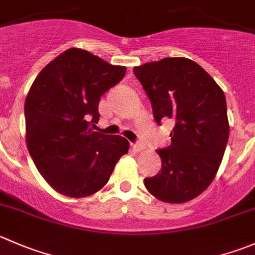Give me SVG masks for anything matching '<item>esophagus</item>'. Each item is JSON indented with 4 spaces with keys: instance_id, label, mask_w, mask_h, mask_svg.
<instances>
[{
    "instance_id": "1",
    "label": "esophagus",
    "mask_w": 255,
    "mask_h": 255,
    "mask_svg": "<svg viewBox=\"0 0 255 255\" xmlns=\"http://www.w3.org/2000/svg\"><path fill=\"white\" fill-rule=\"evenodd\" d=\"M133 149H135L137 152H140V150L144 149V145L142 144V143H134V144H132Z\"/></svg>"
}]
</instances>
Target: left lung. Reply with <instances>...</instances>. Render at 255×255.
<instances>
[{
    "label": "left lung",
    "mask_w": 255,
    "mask_h": 255,
    "mask_svg": "<svg viewBox=\"0 0 255 255\" xmlns=\"http://www.w3.org/2000/svg\"><path fill=\"white\" fill-rule=\"evenodd\" d=\"M158 125L174 121L168 147L158 149L162 168L144 178L150 194L167 203L198 197L216 177L229 137L226 96L192 59L163 58L133 68Z\"/></svg>",
    "instance_id": "obj_1"
}]
</instances>
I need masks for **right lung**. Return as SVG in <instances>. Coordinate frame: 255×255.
<instances>
[{
	"label": "right lung",
	"mask_w": 255,
	"mask_h": 255,
	"mask_svg": "<svg viewBox=\"0 0 255 255\" xmlns=\"http://www.w3.org/2000/svg\"><path fill=\"white\" fill-rule=\"evenodd\" d=\"M126 71L85 49L70 48L32 83L24 102L27 148L58 193L82 198L98 192L129 149L126 138L91 128L100 120L101 96L121 82Z\"/></svg>",
	"instance_id": "obj_1"
}]
</instances>
